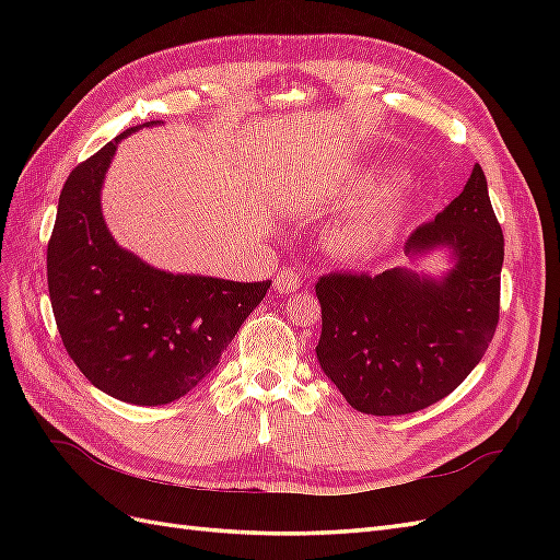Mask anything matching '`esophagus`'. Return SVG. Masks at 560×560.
Masks as SVG:
<instances>
[{
	"label": "esophagus",
	"mask_w": 560,
	"mask_h": 560,
	"mask_svg": "<svg viewBox=\"0 0 560 560\" xmlns=\"http://www.w3.org/2000/svg\"><path fill=\"white\" fill-rule=\"evenodd\" d=\"M276 290L280 292V294H292V292H296L299 290V284H301V276L296 273V270H292V268H282V270H278V276H276Z\"/></svg>",
	"instance_id": "1"
}]
</instances>
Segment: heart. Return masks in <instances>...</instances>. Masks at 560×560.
<instances>
[{
	"instance_id": "1",
	"label": "heart",
	"mask_w": 560,
	"mask_h": 560,
	"mask_svg": "<svg viewBox=\"0 0 560 560\" xmlns=\"http://www.w3.org/2000/svg\"><path fill=\"white\" fill-rule=\"evenodd\" d=\"M378 186L376 179L364 182V191H374ZM397 210V200H395V186H385L378 196L371 198L366 206L360 210H354L343 224L336 226L334 241L336 247L341 249L346 257H366L374 249L381 247L385 241L389 222H393Z\"/></svg>"
}]
</instances>
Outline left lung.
Returning <instances> with one entry per match:
<instances>
[{
  "mask_svg": "<svg viewBox=\"0 0 560 560\" xmlns=\"http://www.w3.org/2000/svg\"><path fill=\"white\" fill-rule=\"evenodd\" d=\"M434 249H446L453 261L442 278L389 268L317 280L315 352L352 409L371 416L428 409L469 376L493 341L504 238L479 163L463 194L404 245L411 259Z\"/></svg>",
  "mask_w": 560,
  "mask_h": 560,
  "instance_id": "8db88e82",
  "label": "left lung"
}]
</instances>
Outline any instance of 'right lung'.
Returning a JSON list of instances; mask_svg holds the SVG:
<instances>
[{
    "label": "right lung",
    "mask_w": 560,
    "mask_h": 560,
    "mask_svg": "<svg viewBox=\"0 0 560 560\" xmlns=\"http://www.w3.org/2000/svg\"><path fill=\"white\" fill-rule=\"evenodd\" d=\"M77 165L58 200L46 268L65 350L97 389L138 406L171 404L206 378L266 296V282L167 273L118 245L100 191L116 144Z\"/></svg>",
    "instance_id": "obj_1"
}]
</instances>
